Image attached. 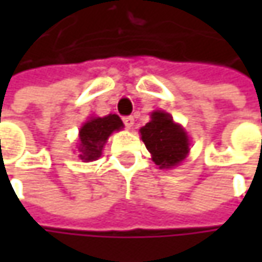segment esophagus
<instances>
[{
    "label": "esophagus",
    "mask_w": 262,
    "mask_h": 262,
    "mask_svg": "<svg viewBox=\"0 0 262 262\" xmlns=\"http://www.w3.org/2000/svg\"><path fill=\"white\" fill-rule=\"evenodd\" d=\"M122 121H124V124H125V126L128 129H131L133 125H134V118H133V116H124Z\"/></svg>",
    "instance_id": "esophagus-1"
}]
</instances>
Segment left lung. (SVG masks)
Returning a JSON list of instances; mask_svg holds the SVG:
<instances>
[{
    "mask_svg": "<svg viewBox=\"0 0 262 262\" xmlns=\"http://www.w3.org/2000/svg\"><path fill=\"white\" fill-rule=\"evenodd\" d=\"M151 121L140 129L141 140L151 153V160L160 169L178 166L189 153V137L163 111H155Z\"/></svg>",
    "mask_w": 262,
    "mask_h": 262,
    "instance_id": "obj_1",
    "label": "left lung"
}]
</instances>
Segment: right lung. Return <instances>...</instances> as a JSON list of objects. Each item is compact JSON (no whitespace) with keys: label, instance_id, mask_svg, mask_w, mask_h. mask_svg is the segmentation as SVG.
<instances>
[{"label":"right lung","instance_id":"1","mask_svg":"<svg viewBox=\"0 0 262 262\" xmlns=\"http://www.w3.org/2000/svg\"><path fill=\"white\" fill-rule=\"evenodd\" d=\"M124 128V124L118 115H107L103 118L93 116L84 125L80 128V144H78V157L84 162H93L102 156V150L106 140L114 131Z\"/></svg>","mask_w":262,"mask_h":262}]
</instances>
